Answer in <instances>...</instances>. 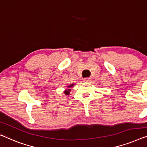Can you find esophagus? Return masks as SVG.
Listing matches in <instances>:
<instances>
[{
    "label": "esophagus",
    "mask_w": 147,
    "mask_h": 147,
    "mask_svg": "<svg viewBox=\"0 0 147 147\" xmlns=\"http://www.w3.org/2000/svg\"><path fill=\"white\" fill-rule=\"evenodd\" d=\"M90 80V78H84V79H83V80H84V82H89Z\"/></svg>",
    "instance_id": "34e87169"
}]
</instances>
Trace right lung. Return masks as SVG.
<instances>
[{
    "mask_svg": "<svg viewBox=\"0 0 147 147\" xmlns=\"http://www.w3.org/2000/svg\"><path fill=\"white\" fill-rule=\"evenodd\" d=\"M74 85V84H71V85H70V86H69V88H70V87H72ZM69 93H70V89H69L68 90H66L65 92V95H69Z\"/></svg>",
    "mask_w": 147,
    "mask_h": 147,
    "instance_id": "1",
    "label": "right lung"
}]
</instances>
